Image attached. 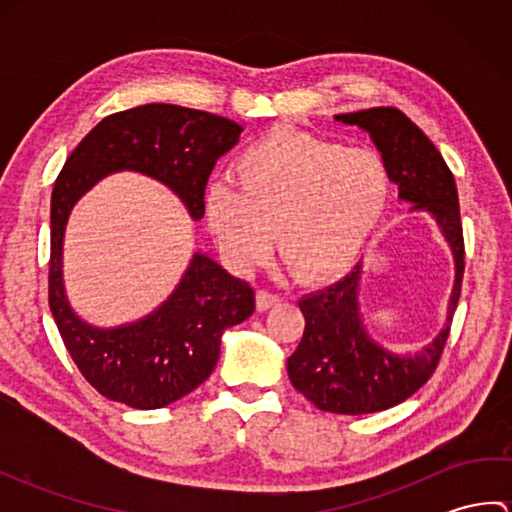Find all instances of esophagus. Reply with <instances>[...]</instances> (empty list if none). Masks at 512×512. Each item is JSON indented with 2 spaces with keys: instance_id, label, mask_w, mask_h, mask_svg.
Here are the masks:
<instances>
[{
  "instance_id": "esophagus-1",
  "label": "esophagus",
  "mask_w": 512,
  "mask_h": 512,
  "mask_svg": "<svg viewBox=\"0 0 512 512\" xmlns=\"http://www.w3.org/2000/svg\"><path fill=\"white\" fill-rule=\"evenodd\" d=\"M277 303H279V297L273 295V292L257 290V310L259 312H266V310H270L273 306H277Z\"/></svg>"
}]
</instances>
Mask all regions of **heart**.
Wrapping results in <instances>:
<instances>
[{
  "label": "heart",
  "instance_id": "b5f03b06",
  "mask_svg": "<svg viewBox=\"0 0 512 512\" xmlns=\"http://www.w3.org/2000/svg\"><path fill=\"white\" fill-rule=\"evenodd\" d=\"M215 184L204 215L222 257L237 270L275 246L292 275L321 284L350 270L383 222L391 198L385 160L301 129H270Z\"/></svg>",
  "mask_w": 512,
  "mask_h": 512
}]
</instances>
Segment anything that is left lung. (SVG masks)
I'll use <instances>...</instances> for the list:
<instances>
[{
    "mask_svg": "<svg viewBox=\"0 0 512 512\" xmlns=\"http://www.w3.org/2000/svg\"><path fill=\"white\" fill-rule=\"evenodd\" d=\"M334 121L369 134L385 160L391 182L398 184V198L409 202L413 211H424L436 220L455 262L447 321L420 352L396 354L367 332L358 306L363 264H356L336 284L299 299L306 330L286 363L292 387L321 411L363 416L407 400L436 372L460 299L464 239L453 173L416 123L396 107L336 114Z\"/></svg>",
    "mask_w": 512,
    "mask_h": 512,
    "instance_id": "obj_1",
    "label": "left lung"
}]
</instances>
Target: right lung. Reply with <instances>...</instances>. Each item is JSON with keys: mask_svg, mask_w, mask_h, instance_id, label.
Listing matches in <instances>:
<instances>
[{"mask_svg": "<svg viewBox=\"0 0 512 512\" xmlns=\"http://www.w3.org/2000/svg\"><path fill=\"white\" fill-rule=\"evenodd\" d=\"M244 132L224 116L149 103L103 118L65 160L50 202V312L72 361L101 396L134 409H160L211 376L224 330L255 310V290L204 253L167 301L134 323L96 328L70 306L63 286L68 217L96 182L136 171L165 184L202 220L204 189L215 162Z\"/></svg>", "mask_w": 512, "mask_h": 512, "instance_id": "right-lung-1", "label": "right lung"}]
</instances>
